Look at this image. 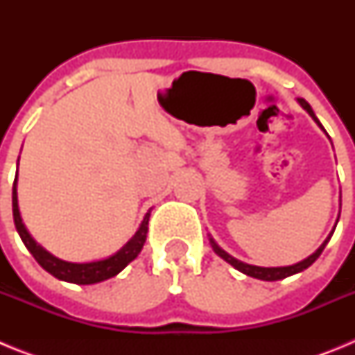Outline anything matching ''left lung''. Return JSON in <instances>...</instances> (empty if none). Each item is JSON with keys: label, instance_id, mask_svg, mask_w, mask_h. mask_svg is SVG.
<instances>
[{"label": "left lung", "instance_id": "8db88e82", "mask_svg": "<svg viewBox=\"0 0 355 355\" xmlns=\"http://www.w3.org/2000/svg\"><path fill=\"white\" fill-rule=\"evenodd\" d=\"M299 103H300V105H302V108L306 110L307 114L311 115V117L315 119L316 122H318V126L322 128V130H324V126H322L318 119L315 117V112H313V110H311V106L307 105V101H304V99H299ZM338 218H340V216H338ZM336 224H338V222H336ZM332 233H334V231H332ZM332 233L329 234L327 240H325L324 243H322V245L318 247V250H316V252H313L311 256L304 259V261L297 263V265H291V266H272V268H265V266H256V265H247V263H243V261H238V259H234L233 256H229V254L225 252V250H222L220 247L216 245L215 241H213V238H209V243H211L213 250H215V252L218 254V256H220L222 259H225V261H227L229 265H233L234 268H236V270L243 272V274L250 275V277L261 279V281H279V279H284V277H288V275L299 274V272L306 270L307 266H311L313 263H315L316 259H318L320 254L324 252L325 245H327V241L331 240Z\"/></svg>", "mask_w": 355, "mask_h": 355}]
</instances>
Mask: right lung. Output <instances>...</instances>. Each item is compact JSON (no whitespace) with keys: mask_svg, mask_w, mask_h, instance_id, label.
I'll return each mask as SVG.
<instances>
[{"mask_svg":"<svg viewBox=\"0 0 355 355\" xmlns=\"http://www.w3.org/2000/svg\"><path fill=\"white\" fill-rule=\"evenodd\" d=\"M15 184H17V175H15L14 188H12V211H14V224L15 229H17L19 236H21V240H23V243L26 245V249L33 254V258L37 259V263L42 266L44 270L49 272L51 275H55L56 279H60V281H67V283L74 284H96L101 283V281H106V279L117 275L128 263L133 261V259L139 256L140 250H142L144 243H146L147 224H149L150 213H147V215L144 216L142 224H140L139 231L135 233V236L131 238L117 254H114V256L101 259V261L92 263L62 261V259L55 258L53 254H49L48 250H44L26 231L23 220H21V213H19L17 188H15Z\"/></svg>","mask_w":355,"mask_h":355,"instance_id":"1","label":"right lung"}]
</instances>
